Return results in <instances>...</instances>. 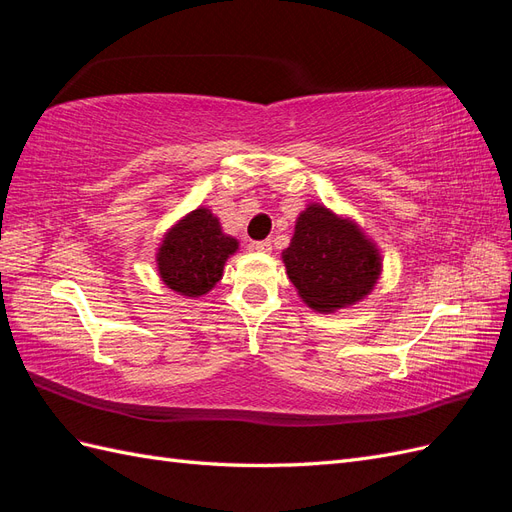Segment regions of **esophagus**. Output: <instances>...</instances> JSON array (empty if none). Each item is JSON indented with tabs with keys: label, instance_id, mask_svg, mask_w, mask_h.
I'll return each mask as SVG.
<instances>
[{
	"label": "esophagus",
	"instance_id": "34e87169",
	"mask_svg": "<svg viewBox=\"0 0 512 512\" xmlns=\"http://www.w3.org/2000/svg\"><path fill=\"white\" fill-rule=\"evenodd\" d=\"M254 250H256V252H262V254H269V252L273 250V245H271V241H269V239H265V241H256V243H254Z\"/></svg>",
	"mask_w": 512,
	"mask_h": 512
}]
</instances>
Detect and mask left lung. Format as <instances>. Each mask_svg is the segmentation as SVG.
Returning <instances> with one entry per match:
<instances>
[{"instance_id": "1", "label": "left lung", "mask_w": 512, "mask_h": 512, "mask_svg": "<svg viewBox=\"0 0 512 512\" xmlns=\"http://www.w3.org/2000/svg\"><path fill=\"white\" fill-rule=\"evenodd\" d=\"M282 260L303 303L320 314L365 299L382 271L378 247L361 226L318 203L299 213Z\"/></svg>"}]
</instances>
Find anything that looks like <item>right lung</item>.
<instances>
[{
    "label": "right lung",
    "mask_w": 512,
    "mask_h": 512,
    "mask_svg": "<svg viewBox=\"0 0 512 512\" xmlns=\"http://www.w3.org/2000/svg\"><path fill=\"white\" fill-rule=\"evenodd\" d=\"M239 250V241L226 235L220 220L198 207L164 235L156 262L162 282L183 297H203L222 280L226 260Z\"/></svg>",
    "instance_id": "obj_1"
}]
</instances>
